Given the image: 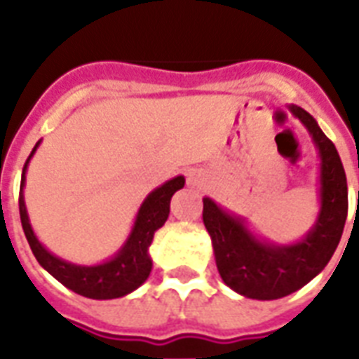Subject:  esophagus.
I'll list each match as a JSON object with an SVG mask.
<instances>
[{"instance_id": "34e87169", "label": "esophagus", "mask_w": 359, "mask_h": 359, "mask_svg": "<svg viewBox=\"0 0 359 359\" xmlns=\"http://www.w3.org/2000/svg\"><path fill=\"white\" fill-rule=\"evenodd\" d=\"M186 184L190 186V188H203V186L207 184V175L201 169H190L186 173Z\"/></svg>"}]
</instances>
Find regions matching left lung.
Segmentation results:
<instances>
[{
    "mask_svg": "<svg viewBox=\"0 0 359 359\" xmlns=\"http://www.w3.org/2000/svg\"><path fill=\"white\" fill-rule=\"evenodd\" d=\"M318 152V214L296 242L278 244L251 229L248 219L203 197V222L212 240L214 259L227 287L253 300H278L307 285L328 264L339 244L348 212V188L339 152L313 115L287 106Z\"/></svg>",
    "mask_w": 359,
    "mask_h": 359,
    "instance_id": "obj_1",
    "label": "left lung"
}]
</instances>
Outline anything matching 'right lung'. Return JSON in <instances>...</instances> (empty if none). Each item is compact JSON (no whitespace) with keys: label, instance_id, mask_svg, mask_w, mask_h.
I'll return each mask as SVG.
<instances>
[{"label":"right lung","instance_id":"add662e5","mask_svg":"<svg viewBox=\"0 0 359 359\" xmlns=\"http://www.w3.org/2000/svg\"><path fill=\"white\" fill-rule=\"evenodd\" d=\"M41 145L36 141L29 158L22 171V182H20V219L24 227L25 238L29 242L33 255L48 273H52L59 283H63L76 294L93 298V300H114L121 298L130 292H134L137 287L145 283L149 273L152 270V259L149 255V248L152 244L154 233H156L169 216V203L177 190L184 188L186 179L182 175L165 180L162 186H158L143 199L140 210L135 214L134 225L130 229L124 244L121 245L117 253L98 262V264H74V262L65 261L61 257L53 255L41 244L36 238L35 231L31 227L29 214L25 208L24 186L27 165L33 154Z\"/></svg>","mask_w":359,"mask_h":359}]
</instances>
